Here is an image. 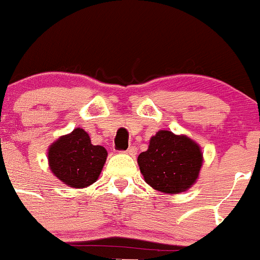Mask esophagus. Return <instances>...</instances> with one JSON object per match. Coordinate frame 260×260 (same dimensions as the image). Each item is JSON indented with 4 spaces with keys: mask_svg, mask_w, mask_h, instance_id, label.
<instances>
[{
    "mask_svg": "<svg viewBox=\"0 0 260 260\" xmlns=\"http://www.w3.org/2000/svg\"><path fill=\"white\" fill-rule=\"evenodd\" d=\"M125 153H127V154H129V156H132V157H135L136 154H137V148H136L135 146L129 147V148H128L127 151H125Z\"/></svg>",
    "mask_w": 260,
    "mask_h": 260,
    "instance_id": "1",
    "label": "esophagus"
}]
</instances>
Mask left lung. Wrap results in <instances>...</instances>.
<instances>
[{
    "label": "left lung",
    "mask_w": 260,
    "mask_h": 260,
    "mask_svg": "<svg viewBox=\"0 0 260 260\" xmlns=\"http://www.w3.org/2000/svg\"><path fill=\"white\" fill-rule=\"evenodd\" d=\"M143 179L164 193H181L199 179L204 157L201 147L185 135L158 131L149 140L148 149L138 156Z\"/></svg>",
    "instance_id": "obj_1"
}]
</instances>
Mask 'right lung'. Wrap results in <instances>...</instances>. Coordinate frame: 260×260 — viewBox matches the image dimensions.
Instances as JSON below:
<instances>
[{
	"instance_id": "add662e5",
	"label": "right lung",
	"mask_w": 260,
	"mask_h": 260,
	"mask_svg": "<svg viewBox=\"0 0 260 260\" xmlns=\"http://www.w3.org/2000/svg\"><path fill=\"white\" fill-rule=\"evenodd\" d=\"M108 152L103 146L91 145L83 128L60 136L49 146L50 171L73 188H84L95 182L106 164Z\"/></svg>"
}]
</instances>
